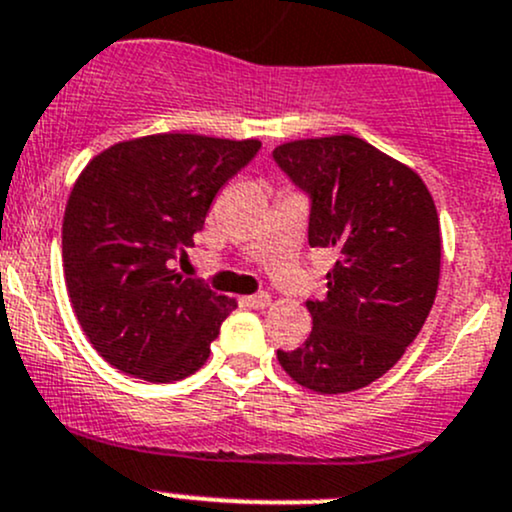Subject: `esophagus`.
<instances>
[{"label": "esophagus", "instance_id": "esophagus-1", "mask_svg": "<svg viewBox=\"0 0 512 512\" xmlns=\"http://www.w3.org/2000/svg\"><path fill=\"white\" fill-rule=\"evenodd\" d=\"M245 306H250V308H267L269 303H272V296L269 294H265V291H262V294H252V296H245Z\"/></svg>", "mask_w": 512, "mask_h": 512}]
</instances>
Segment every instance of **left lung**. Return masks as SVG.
I'll use <instances>...</instances> for the list:
<instances>
[{
  "label": "left lung",
  "instance_id": "1",
  "mask_svg": "<svg viewBox=\"0 0 512 512\" xmlns=\"http://www.w3.org/2000/svg\"><path fill=\"white\" fill-rule=\"evenodd\" d=\"M274 160L311 196L308 243L335 250L328 294L306 301L311 335L277 359L311 391L364 389L403 357L435 303V201L418 172L347 133L277 145Z\"/></svg>",
  "mask_w": 512,
  "mask_h": 512
}]
</instances>
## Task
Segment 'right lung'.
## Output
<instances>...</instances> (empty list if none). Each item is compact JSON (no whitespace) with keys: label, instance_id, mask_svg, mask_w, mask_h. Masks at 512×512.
I'll use <instances>...</instances> for the list:
<instances>
[{"label":"right lung","instance_id":"right-lung-1","mask_svg":"<svg viewBox=\"0 0 512 512\" xmlns=\"http://www.w3.org/2000/svg\"><path fill=\"white\" fill-rule=\"evenodd\" d=\"M260 140L155 133L89 160L65 206V284L84 335L111 367L167 384L204 367L238 303L172 262L194 245L213 196Z\"/></svg>","mask_w":512,"mask_h":512}]
</instances>
